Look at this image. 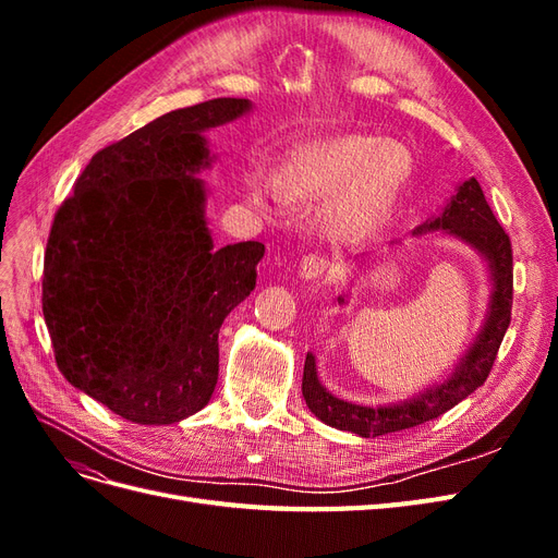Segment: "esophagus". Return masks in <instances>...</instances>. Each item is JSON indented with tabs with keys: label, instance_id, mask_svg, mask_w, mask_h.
<instances>
[{
	"label": "esophagus",
	"instance_id": "obj_1",
	"mask_svg": "<svg viewBox=\"0 0 558 558\" xmlns=\"http://www.w3.org/2000/svg\"><path fill=\"white\" fill-rule=\"evenodd\" d=\"M328 269H330V260L326 256H320V253H310V256H305L300 263V275L305 279L324 277Z\"/></svg>",
	"mask_w": 558,
	"mask_h": 558
}]
</instances>
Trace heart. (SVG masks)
I'll return each mask as SVG.
<instances>
[{
  "mask_svg": "<svg viewBox=\"0 0 558 558\" xmlns=\"http://www.w3.org/2000/svg\"><path fill=\"white\" fill-rule=\"evenodd\" d=\"M408 148L373 134H342L310 144L291 165V185L310 197L337 195L328 226L340 238L375 230L410 174Z\"/></svg>",
  "mask_w": 558,
  "mask_h": 558,
  "instance_id": "1",
  "label": "heart"
}]
</instances>
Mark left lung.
Returning a JSON list of instances; mask_svg holds the SVG:
<instances>
[{"instance_id": "8db88e82", "label": "left lung", "mask_w": 558, "mask_h": 558, "mask_svg": "<svg viewBox=\"0 0 558 558\" xmlns=\"http://www.w3.org/2000/svg\"><path fill=\"white\" fill-rule=\"evenodd\" d=\"M433 230H445L451 238L477 248L486 258L488 269H492V305H488L486 324L477 337V342L470 347L463 361L456 365L453 375L445 384L426 388V391L418 393L416 398L400 404H388V408H363V404H353L328 393L316 377L314 356L307 353L305 375H302V396H305L307 408L324 421V424L340 430H351L361 437H377L386 433L408 430L449 412L453 404H459L472 391H477L486 381L488 373H492L500 342L505 332H508L512 318L514 283L512 244L508 232H505L502 226L496 221L477 179L463 181L459 185V193L451 197L445 211L433 218V221L418 226L414 234Z\"/></svg>"}]
</instances>
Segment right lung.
<instances>
[{
    "label": "right lung",
    "mask_w": 558,
    "mask_h": 558,
    "mask_svg": "<svg viewBox=\"0 0 558 558\" xmlns=\"http://www.w3.org/2000/svg\"><path fill=\"white\" fill-rule=\"evenodd\" d=\"M251 109L218 97L97 150L56 211L41 305L60 373L134 424L199 412L218 381V330L256 289L260 242L214 248L205 130Z\"/></svg>",
    "instance_id": "add662e5"
}]
</instances>
